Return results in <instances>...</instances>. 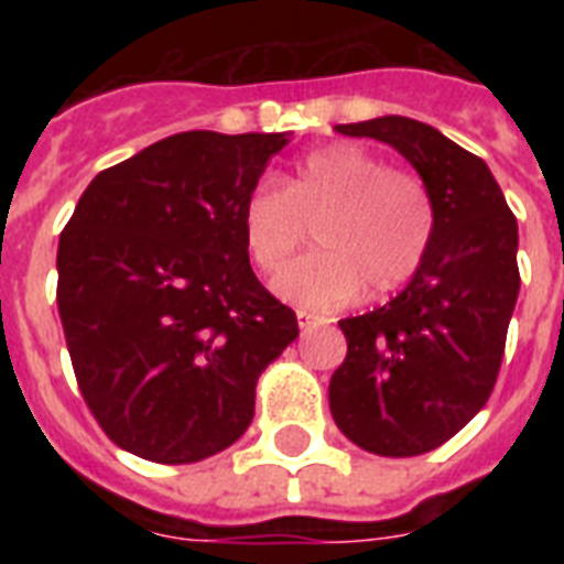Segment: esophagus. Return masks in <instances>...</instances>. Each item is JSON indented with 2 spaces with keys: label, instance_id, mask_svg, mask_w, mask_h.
<instances>
[{
  "label": "esophagus",
  "instance_id": "34e87169",
  "mask_svg": "<svg viewBox=\"0 0 564 564\" xmlns=\"http://www.w3.org/2000/svg\"><path fill=\"white\" fill-rule=\"evenodd\" d=\"M318 325H325V318L313 316V313H304V310H301V313H299V327H301V330H304V334H307V330H313V327H318Z\"/></svg>",
  "mask_w": 564,
  "mask_h": 564
}]
</instances>
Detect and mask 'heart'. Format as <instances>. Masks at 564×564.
<instances>
[{"label":"heart","instance_id":"obj_1","mask_svg":"<svg viewBox=\"0 0 564 564\" xmlns=\"http://www.w3.org/2000/svg\"><path fill=\"white\" fill-rule=\"evenodd\" d=\"M313 228L318 251L274 278V292L301 310H336L366 286L383 295L419 272L436 234L424 181L389 170L354 143L310 152L278 184L257 181L242 204V239L260 272H278Z\"/></svg>","mask_w":564,"mask_h":564}]
</instances>
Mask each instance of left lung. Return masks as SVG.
<instances>
[{"mask_svg": "<svg viewBox=\"0 0 564 564\" xmlns=\"http://www.w3.org/2000/svg\"><path fill=\"white\" fill-rule=\"evenodd\" d=\"M336 131L389 143L415 166L436 207V234L389 304L339 322L348 354L330 377V412L369 454H427L495 389L521 290L518 221L489 166L433 126L377 117Z\"/></svg>", "mask_w": 564, "mask_h": 564, "instance_id": "8db88e82", "label": "left lung"}]
</instances>
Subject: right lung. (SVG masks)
<instances>
[{
	"label": "right lung",
	"instance_id": "right-lung-1",
	"mask_svg": "<svg viewBox=\"0 0 564 564\" xmlns=\"http://www.w3.org/2000/svg\"><path fill=\"white\" fill-rule=\"evenodd\" d=\"M290 134L184 131L99 172L57 242V313L84 401L122 451L187 465L254 419L299 318L257 281L242 204Z\"/></svg>",
	"mask_w": 564,
	"mask_h": 564
}]
</instances>
